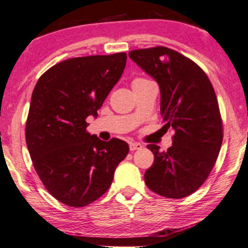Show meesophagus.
I'll return each instance as SVG.
<instances>
[{
  "label": "esophagus",
  "instance_id": "34e87169",
  "mask_svg": "<svg viewBox=\"0 0 248 248\" xmlns=\"http://www.w3.org/2000/svg\"><path fill=\"white\" fill-rule=\"evenodd\" d=\"M142 144L138 142H130V150L131 152H134V150H140L142 149Z\"/></svg>",
  "mask_w": 248,
  "mask_h": 248
}]
</instances>
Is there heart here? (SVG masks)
I'll return each mask as SVG.
<instances>
[{
	"mask_svg": "<svg viewBox=\"0 0 248 248\" xmlns=\"http://www.w3.org/2000/svg\"><path fill=\"white\" fill-rule=\"evenodd\" d=\"M143 81H147L146 78H140V77H138V78H134L133 81H132V84H133V83H138V82H143Z\"/></svg>",
	"mask_w": 248,
	"mask_h": 248,
	"instance_id": "obj_1",
	"label": "heart"
}]
</instances>
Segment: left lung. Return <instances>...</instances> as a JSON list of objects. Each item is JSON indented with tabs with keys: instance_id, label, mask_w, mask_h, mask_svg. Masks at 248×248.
<instances>
[{
	"instance_id": "obj_1",
	"label": "left lung",
	"mask_w": 248,
	"mask_h": 248,
	"mask_svg": "<svg viewBox=\"0 0 248 248\" xmlns=\"http://www.w3.org/2000/svg\"><path fill=\"white\" fill-rule=\"evenodd\" d=\"M160 88L163 128L174 132L173 144L159 152L144 173L150 190L167 198H185L206 181L220 153L223 125L217 94L206 74L191 59L165 46L128 52Z\"/></svg>"
}]
</instances>
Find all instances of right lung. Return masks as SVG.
I'll return each mask as SVG.
<instances>
[{
    "label": "right lung",
    "mask_w": 248,
    "mask_h": 248,
    "mask_svg": "<svg viewBox=\"0 0 248 248\" xmlns=\"http://www.w3.org/2000/svg\"><path fill=\"white\" fill-rule=\"evenodd\" d=\"M126 53L61 61L35 85L26 122V143L46 190L67 206L83 207L110 187L128 144L101 141L86 127L121 78Z\"/></svg>",
    "instance_id": "right-lung-1"
}]
</instances>
